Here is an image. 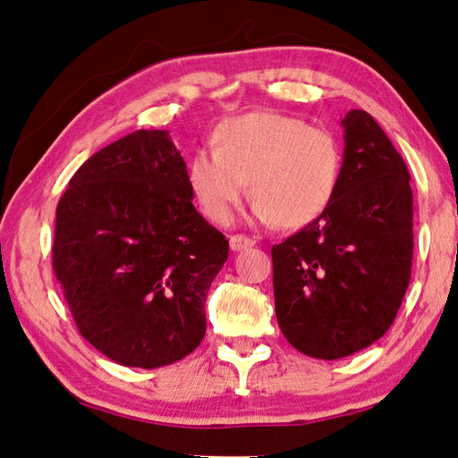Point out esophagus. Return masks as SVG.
<instances>
[{
  "mask_svg": "<svg viewBox=\"0 0 458 458\" xmlns=\"http://www.w3.org/2000/svg\"><path fill=\"white\" fill-rule=\"evenodd\" d=\"M256 242L252 238H248L244 234H234L230 236V248L234 252H240V250H246V248H252Z\"/></svg>",
  "mask_w": 458,
  "mask_h": 458,
  "instance_id": "34e87169",
  "label": "esophagus"
}]
</instances>
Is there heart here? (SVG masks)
<instances>
[{"mask_svg":"<svg viewBox=\"0 0 458 458\" xmlns=\"http://www.w3.org/2000/svg\"><path fill=\"white\" fill-rule=\"evenodd\" d=\"M212 149L190 156L186 180L208 220L226 224L250 182L254 216L280 228L320 218L336 194L343 154L328 130L294 115L250 112L220 122Z\"/></svg>","mask_w":458,"mask_h":458,"instance_id":"obj_1","label":"heart"}]
</instances>
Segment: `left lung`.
I'll list each match as a JSON object with an SVG mask.
<instances>
[{
  "instance_id": "left-lung-1",
  "label": "left lung",
  "mask_w": 458,
  "mask_h": 458,
  "mask_svg": "<svg viewBox=\"0 0 458 458\" xmlns=\"http://www.w3.org/2000/svg\"><path fill=\"white\" fill-rule=\"evenodd\" d=\"M338 188L320 218L272 246L282 335L320 360L351 356L385 335L412 266V190L403 156L370 114L343 120Z\"/></svg>"
}]
</instances>
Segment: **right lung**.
I'll list each match as a JSON object with an SVG mask.
<instances>
[{
  "label": "right lung",
  "instance_id": "1",
  "mask_svg": "<svg viewBox=\"0 0 458 458\" xmlns=\"http://www.w3.org/2000/svg\"><path fill=\"white\" fill-rule=\"evenodd\" d=\"M165 130H138L80 165L55 210L54 272L80 335L122 367L184 359L228 240L196 210Z\"/></svg>",
  "mask_w": 458,
  "mask_h": 458
}]
</instances>
